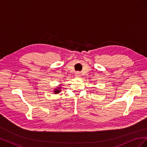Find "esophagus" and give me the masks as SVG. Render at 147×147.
Returning <instances> with one entry per match:
<instances>
[{"label": "esophagus", "instance_id": "34e87169", "mask_svg": "<svg viewBox=\"0 0 147 147\" xmlns=\"http://www.w3.org/2000/svg\"><path fill=\"white\" fill-rule=\"evenodd\" d=\"M75 76H76L77 77H81L82 75L79 72H77L76 74H75Z\"/></svg>", "mask_w": 147, "mask_h": 147}]
</instances>
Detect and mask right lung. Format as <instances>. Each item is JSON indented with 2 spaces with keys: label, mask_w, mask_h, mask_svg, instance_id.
Listing matches in <instances>:
<instances>
[{
  "label": "right lung",
  "mask_w": 147,
  "mask_h": 147,
  "mask_svg": "<svg viewBox=\"0 0 147 147\" xmlns=\"http://www.w3.org/2000/svg\"><path fill=\"white\" fill-rule=\"evenodd\" d=\"M59 86H57L56 88H55L54 90H53V92L54 94H59V93L61 92V84H59Z\"/></svg>",
  "instance_id": "add662e5"
}]
</instances>
